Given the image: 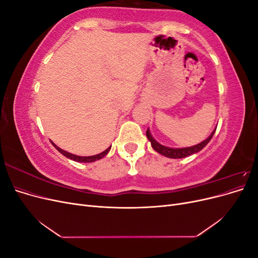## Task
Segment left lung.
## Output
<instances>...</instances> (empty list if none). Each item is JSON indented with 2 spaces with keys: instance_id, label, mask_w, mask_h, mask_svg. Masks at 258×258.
Segmentation results:
<instances>
[{
  "instance_id": "8db88e82",
  "label": "left lung",
  "mask_w": 258,
  "mask_h": 258,
  "mask_svg": "<svg viewBox=\"0 0 258 258\" xmlns=\"http://www.w3.org/2000/svg\"><path fill=\"white\" fill-rule=\"evenodd\" d=\"M215 130L216 129H214V131L212 132V134H211L210 137L207 140H205L204 142H201V143L195 145V146H191V147H185V148H170V147H167V146H163V145L159 144L158 142H156L155 140L153 139V137L151 136V132H150V130H148V129L146 131V137L151 141V144H152L153 148H154L156 152H158L159 154L166 156V157L176 159V158L187 157V156H190V155H192L195 153H198L199 151H201L202 148H204L211 141V139H212Z\"/></svg>"
}]
</instances>
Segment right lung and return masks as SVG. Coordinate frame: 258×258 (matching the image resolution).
Masks as SVG:
<instances>
[{
	"label": "right lung",
	"instance_id": "right-lung-1",
	"mask_svg": "<svg viewBox=\"0 0 258 258\" xmlns=\"http://www.w3.org/2000/svg\"><path fill=\"white\" fill-rule=\"evenodd\" d=\"M52 145L56 147V150L58 151V152H60L62 155H64L66 157H68V158H70V159H72V160H74V161H79V162H92V161H96V160H99V159H101L102 157H104V156L110 152V150H111V146L107 148V150H105L104 152H102V153H100V154H98V155H95V156H88V157H82V156H76V155H73V154H71V153H68V152H66V151H63V150H61L60 147H58L56 144H53L52 143Z\"/></svg>",
	"mask_w": 258,
	"mask_h": 258
}]
</instances>
